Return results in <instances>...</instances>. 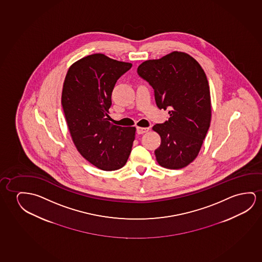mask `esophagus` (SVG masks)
Wrapping results in <instances>:
<instances>
[{
	"label": "esophagus",
	"mask_w": 262,
	"mask_h": 262,
	"mask_svg": "<svg viewBox=\"0 0 262 262\" xmlns=\"http://www.w3.org/2000/svg\"><path fill=\"white\" fill-rule=\"evenodd\" d=\"M149 128H143V127H137V133L138 134H143L148 132Z\"/></svg>",
	"instance_id": "34e87169"
}]
</instances>
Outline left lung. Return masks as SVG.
Masks as SVG:
<instances>
[{
    "mask_svg": "<svg viewBox=\"0 0 262 262\" xmlns=\"http://www.w3.org/2000/svg\"><path fill=\"white\" fill-rule=\"evenodd\" d=\"M137 71L154 89L157 106L170 109L168 121L152 128L161 138L156 160L169 169L186 167L198 157L211 122L210 88L204 69L188 54L173 51L144 61Z\"/></svg>",
    "mask_w": 262,
    "mask_h": 262,
    "instance_id": "1",
    "label": "left lung"
}]
</instances>
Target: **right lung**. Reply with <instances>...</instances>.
<instances>
[{
    "instance_id": "right-lung-1",
    "label": "right lung",
    "mask_w": 262,
    "mask_h": 262,
    "mask_svg": "<svg viewBox=\"0 0 262 262\" xmlns=\"http://www.w3.org/2000/svg\"><path fill=\"white\" fill-rule=\"evenodd\" d=\"M133 64L93 54L76 61L64 78L61 103L70 135L85 160L102 170H117L129 159L135 127L109 121L112 93Z\"/></svg>"
}]
</instances>
